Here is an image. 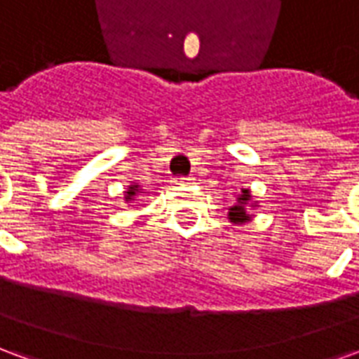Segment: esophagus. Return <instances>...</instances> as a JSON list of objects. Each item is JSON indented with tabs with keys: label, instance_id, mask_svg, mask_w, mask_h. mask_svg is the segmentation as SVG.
<instances>
[{
	"label": "esophagus",
	"instance_id": "esophagus-1",
	"mask_svg": "<svg viewBox=\"0 0 359 359\" xmlns=\"http://www.w3.org/2000/svg\"><path fill=\"white\" fill-rule=\"evenodd\" d=\"M175 182H177V184H192V182H194V179H192V177H177V179H175Z\"/></svg>",
	"mask_w": 359,
	"mask_h": 359
}]
</instances>
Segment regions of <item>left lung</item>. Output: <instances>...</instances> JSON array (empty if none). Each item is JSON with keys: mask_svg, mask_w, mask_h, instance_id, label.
Returning <instances> with one entry per match:
<instances>
[{"mask_svg": "<svg viewBox=\"0 0 359 359\" xmlns=\"http://www.w3.org/2000/svg\"><path fill=\"white\" fill-rule=\"evenodd\" d=\"M246 205L256 208V203H252V192H250L248 188H242L241 194L236 196L234 205L229 208V221L234 223V225H244V223L252 221V215H250L248 210H246Z\"/></svg>", "mask_w": 359, "mask_h": 359, "instance_id": "left-lung-1", "label": "left lung"}]
</instances>
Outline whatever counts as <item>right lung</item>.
<instances>
[{"label": "right lung", "instance_id": "right-lung-1", "mask_svg": "<svg viewBox=\"0 0 359 359\" xmlns=\"http://www.w3.org/2000/svg\"><path fill=\"white\" fill-rule=\"evenodd\" d=\"M140 190H142V188L138 187L136 182H133V184H130V187H128V188H126V190H125V202H126V203L133 202L134 198H136V196L140 194Z\"/></svg>", "mask_w": 359, "mask_h": 359}]
</instances>
